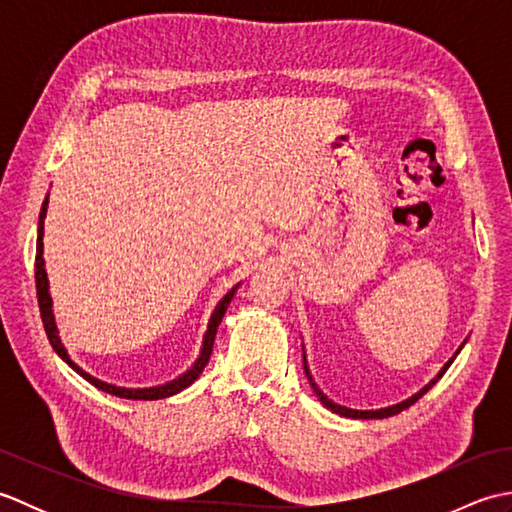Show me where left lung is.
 Returning a JSON list of instances; mask_svg holds the SVG:
<instances>
[{
    "mask_svg": "<svg viewBox=\"0 0 512 512\" xmlns=\"http://www.w3.org/2000/svg\"><path fill=\"white\" fill-rule=\"evenodd\" d=\"M460 350H462V347H460ZM460 350L458 352H455V354H460ZM455 358V356H453ZM453 358H451V361L447 363V365H444L442 369H440V374L436 376V378H433L431 380V383L427 385V387H424V389H420L418 391V394L416 396H411L409 400H405V402H400V405H394V407H387V409H376V411H356V409H347V407H341V405H336V402H332L328 396H323L321 394V389L317 387V385H314L312 383V376H310V372H308V365H303V369H306V376H308V380H310V385H312V389H314V394H317L319 396V400L323 402V405L325 407H328V409H332L334 413H341V416H345V418H361V420H372V418H389V416H396V413H400L402 409H407V407H411L413 405V402H416L418 398H422L424 394H427V391L433 387V385H436L438 383V378H442L444 376V372H447V369H449V365L453 363ZM303 363H306V361H303Z\"/></svg>",
    "mask_w": 512,
    "mask_h": 512,
    "instance_id": "obj_1",
    "label": "left lung"
}]
</instances>
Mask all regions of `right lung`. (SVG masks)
Here are the masks:
<instances>
[{"mask_svg": "<svg viewBox=\"0 0 512 512\" xmlns=\"http://www.w3.org/2000/svg\"><path fill=\"white\" fill-rule=\"evenodd\" d=\"M46 211H48V198L46 202H43L41 206V213H39V235H37V257H35V284H37V301H39V310H41V321H43V328H46V334H48V341L50 345L54 347V352H57L65 363H68L76 374H81L88 383H92L94 387H99L101 391H105V394H112V396H118V398H127V400H160V398H167V396H173L178 394V391L187 389L195 378H198L202 374L204 365L209 363V356L213 352V341H215V332H217V325L222 323V317L224 312L228 308V303H231L233 295L237 286L228 292V295L217 303V308L213 312V317L209 321V330H206L204 334V345H202V354L198 361H195V365L189 369L187 374H182L180 378L171 380V383L167 385H160V387H149V389H125V387H114V385H107L103 383V380L90 376L88 372H83V369L79 365H74L70 361L68 352L63 350V345L59 341L57 336V325H54V317H52V301H50V295H48V277H46V268H43V220H46Z\"/></svg>", "mask_w": 512, "mask_h": 512, "instance_id": "1", "label": "right lung"}]
</instances>
